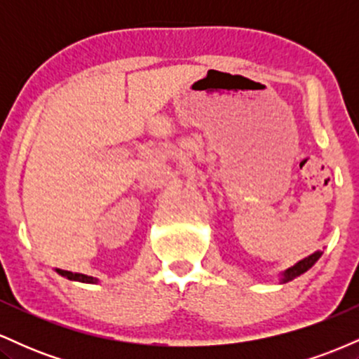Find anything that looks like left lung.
<instances>
[{
  "label": "left lung",
  "mask_w": 359,
  "mask_h": 359,
  "mask_svg": "<svg viewBox=\"0 0 359 359\" xmlns=\"http://www.w3.org/2000/svg\"><path fill=\"white\" fill-rule=\"evenodd\" d=\"M320 255H323V251H316V253L309 255L307 258L300 259V262H299V263H295L294 266H290V269H287L285 271H283V273H282V278H280V282H282V283L290 282V280L297 278L299 275L306 273V271H307L309 269H311L312 265H314V263L317 262V259L320 258Z\"/></svg>",
  "instance_id": "8db88e82"
}]
</instances>
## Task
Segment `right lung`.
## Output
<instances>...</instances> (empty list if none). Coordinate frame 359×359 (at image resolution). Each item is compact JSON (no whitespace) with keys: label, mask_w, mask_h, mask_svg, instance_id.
<instances>
[{"label":"right lung","mask_w":359,"mask_h":359,"mask_svg":"<svg viewBox=\"0 0 359 359\" xmlns=\"http://www.w3.org/2000/svg\"><path fill=\"white\" fill-rule=\"evenodd\" d=\"M57 273H60L62 277H65V278H69V280H76V282H84V283H96L97 282V278L89 277V275L72 273V271H67V270H59V269H57Z\"/></svg>","instance_id":"add662e5"}]
</instances>
